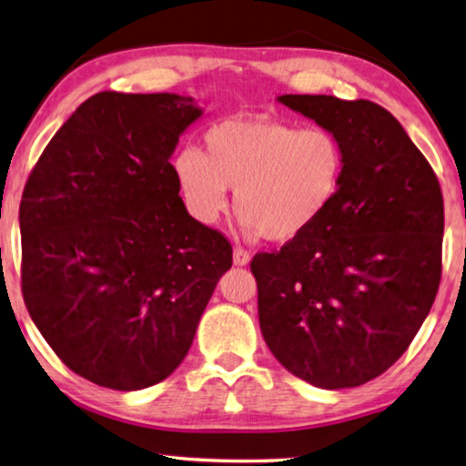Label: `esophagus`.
Wrapping results in <instances>:
<instances>
[{"label": "esophagus", "mask_w": 466, "mask_h": 466, "mask_svg": "<svg viewBox=\"0 0 466 466\" xmlns=\"http://www.w3.org/2000/svg\"><path fill=\"white\" fill-rule=\"evenodd\" d=\"M250 262V252L244 248H234V265L236 267H247Z\"/></svg>", "instance_id": "esophagus-1"}]
</instances>
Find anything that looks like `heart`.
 I'll list each match as a JSON object with an SVG mask.
<instances>
[{
	"label": "heart",
	"mask_w": 466,
	"mask_h": 466,
	"mask_svg": "<svg viewBox=\"0 0 466 466\" xmlns=\"http://www.w3.org/2000/svg\"><path fill=\"white\" fill-rule=\"evenodd\" d=\"M204 145L206 155L196 147L177 152L173 171L185 206L206 226L218 224L234 189V211L248 236L291 242L340 196L346 150L328 128L242 116L211 126Z\"/></svg>",
	"instance_id": "b5f03b06"
}]
</instances>
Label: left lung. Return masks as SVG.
<instances>
[{"instance_id": "obj_1", "label": "left lung", "mask_w": 466, "mask_h": 466, "mask_svg": "<svg viewBox=\"0 0 466 466\" xmlns=\"http://www.w3.org/2000/svg\"><path fill=\"white\" fill-rule=\"evenodd\" d=\"M277 99L340 138L346 173L319 224L252 258L260 332L295 377L329 391L359 387L408 350L436 299L442 191L385 107L334 96Z\"/></svg>"}]
</instances>
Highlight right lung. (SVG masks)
<instances>
[{
    "instance_id": "obj_1",
    "label": "right lung",
    "mask_w": 466,
    "mask_h": 466,
    "mask_svg": "<svg viewBox=\"0 0 466 466\" xmlns=\"http://www.w3.org/2000/svg\"><path fill=\"white\" fill-rule=\"evenodd\" d=\"M204 109L177 93L101 91L32 168L20 204L28 314L73 373L138 391L189 352L232 247L189 216L171 165Z\"/></svg>"
}]
</instances>
